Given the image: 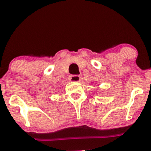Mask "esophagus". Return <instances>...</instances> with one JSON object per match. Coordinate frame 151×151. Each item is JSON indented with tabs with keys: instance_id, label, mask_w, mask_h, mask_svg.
<instances>
[{
	"instance_id": "esophagus-1",
	"label": "esophagus",
	"mask_w": 151,
	"mask_h": 151,
	"mask_svg": "<svg viewBox=\"0 0 151 151\" xmlns=\"http://www.w3.org/2000/svg\"><path fill=\"white\" fill-rule=\"evenodd\" d=\"M69 80L71 82H80V77L79 75H71L69 77Z\"/></svg>"
}]
</instances>
